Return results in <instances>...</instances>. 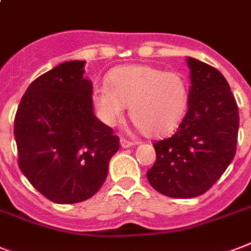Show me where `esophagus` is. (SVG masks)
Instances as JSON below:
<instances>
[{
	"label": "esophagus",
	"instance_id": "esophagus-1",
	"mask_svg": "<svg viewBox=\"0 0 251 251\" xmlns=\"http://www.w3.org/2000/svg\"><path fill=\"white\" fill-rule=\"evenodd\" d=\"M120 144H121L122 148H130V147L135 146L136 142H129V140H126V139H124V138H121V139H120Z\"/></svg>",
	"mask_w": 251,
	"mask_h": 251
}]
</instances>
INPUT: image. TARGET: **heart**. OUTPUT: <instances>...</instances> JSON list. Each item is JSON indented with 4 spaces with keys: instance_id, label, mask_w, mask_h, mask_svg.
Here are the masks:
<instances>
[{
    "instance_id": "b5f03b06",
    "label": "heart",
    "mask_w": 251,
    "mask_h": 251,
    "mask_svg": "<svg viewBox=\"0 0 251 251\" xmlns=\"http://www.w3.org/2000/svg\"><path fill=\"white\" fill-rule=\"evenodd\" d=\"M108 79L109 86L97 83L91 93L94 107L105 125L120 124L129 107L132 122L146 135L164 136L178 127L189 97L182 75L131 64L113 69Z\"/></svg>"
}]
</instances>
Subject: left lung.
<instances>
[{
  "label": "left lung",
  "instance_id": "1",
  "mask_svg": "<svg viewBox=\"0 0 251 251\" xmlns=\"http://www.w3.org/2000/svg\"><path fill=\"white\" fill-rule=\"evenodd\" d=\"M188 111L172 138L154 143L156 162L147 172L157 192L174 199L202 195L236 153L240 117L227 79L218 69L187 58Z\"/></svg>",
  "mask_w": 251,
  "mask_h": 251
}]
</instances>
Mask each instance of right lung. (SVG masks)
Masks as SVG:
<instances>
[{"instance_id": "1", "label": "right lung", "mask_w": 251, "mask_h": 251, "mask_svg": "<svg viewBox=\"0 0 251 251\" xmlns=\"http://www.w3.org/2000/svg\"><path fill=\"white\" fill-rule=\"evenodd\" d=\"M85 64L62 63L34 79L14 122L20 170L56 203L93 197L120 148L119 136L94 116L93 85L83 77Z\"/></svg>"}]
</instances>
